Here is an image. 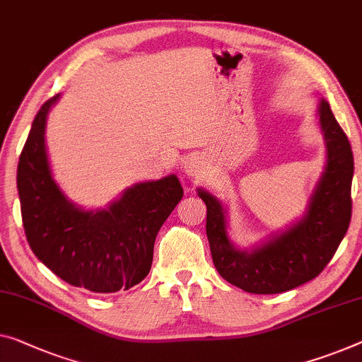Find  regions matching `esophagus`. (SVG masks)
<instances>
[{"label":"esophagus","instance_id":"1","mask_svg":"<svg viewBox=\"0 0 362 362\" xmlns=\"http://www.w3.org/2000/svg\"><path fill=\"white\" fill-rule=\"evenodd\" d=\"M202 170V164L198 163L195 158H188L185 163H183V172H185L187 177H197Z\"/></svg>","mask_w":362,"mask_h":362}]
</instances>
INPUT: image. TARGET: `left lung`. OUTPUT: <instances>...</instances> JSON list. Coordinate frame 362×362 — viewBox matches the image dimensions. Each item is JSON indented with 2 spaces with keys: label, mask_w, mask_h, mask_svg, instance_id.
I'll return each instance as SVG.
<instances>
[{
  "label": "left lung",
  "mask_w": 362,
  "mask_h": 362,
  "mask_svg": "<svg viewBox=\"0 0 362 362\" xmlns=\"http://www.w3.org/2000/svg\"><path fill=\"white\" fill-rule=\"evenodd\" d=\"M327 141V165L309 209L286 233L252 252L230 244L226 216L213 195L198 190L206 203V235L213 263L226 281L252 294H278L319 276L335 255L351 221L354 159L346 133L327 100L319 107Z\"/></svg>",
  "instance_id": "left-lung-1"
}]
</instances>
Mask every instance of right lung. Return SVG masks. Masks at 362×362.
<instances>
[{"mask_svg": "<svg viewBox=\"0 0 362 362\" xmlns=\"http://www.w3.org/2000/svg\"><path fill=\"white\" fill-rule=\"evenodd\" d=\"M40 107L19 156L18 192L27 242L35 257L68 284L93 293L129 289L148 276L160 226L182 199L179 179L136 183L102 211L69 203L53 180Z\"/></svg>", "mask_w": 362, "mask_h": 362, "instance_id": "1", "label": "right lung"}]
</instances>
